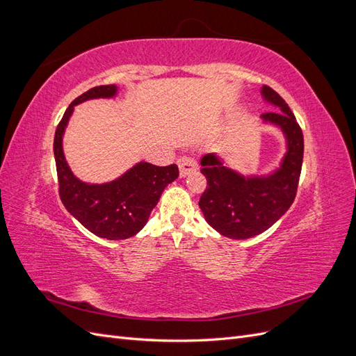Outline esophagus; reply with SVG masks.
<instances>
[{
    "label": "esophagus",
    "instance_id": "1",
    "mask_svg": "<svg viewBox=\"0 0 356 356\" xmlns=\"http://www.w3.org/2000/svg\"><path fill=\"white\" fill-rule=\"evenodd\" d=\"M178 168H179V177L184 178V177L193 174V172L197 170V163L195 159L184 156V157L178 159Z\"/></svg>",
    "mask_w": 356,
    "mask_h": 356
}]
</instances>
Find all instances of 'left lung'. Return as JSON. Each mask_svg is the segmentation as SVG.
Instances as JSON below:
<instances>
[{"label":"left lung","instance_id":"left-lung-1","mask_svg":"<svg viewBox=\"0 0 356 356\" xmlns=\"http://www.w3.org/2000/svg\"><path fill=\"white\" fill-rule=\"evenodd\" d=\"M261 95L266 102L279 108L261 114L263 123L277 126L286 139V153L279 168L267 175L243 177L224 165L215 153L200 160L208 187L199 207L211 227L230 239H250L272 227L293 204L298 187L303 132L288 104L272 88L263 86Z\"/></svg>","mask_w":356,"mask_h":356}]
</instances>
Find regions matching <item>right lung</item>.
<instances>
[{
    "label": "right lung",
    "instance_id": "add662e5",
    "mask_svg": "<svg viewBox=\"0 0 356 356\" xmlns=\"http://www.w3.org/2000/svg\"><path fill=\"white\" fill-rule=\"evenodd\" d=\"M115 95L117 86L106 84L74 99L58 124L53 152L63 207L93 234L108 241H123L144 227L161 193L178 178L179 172L177 165L156 166L139 161L122 177L104 184H89L72 174L63 154L62 138L74 106L89 99L114 98Z\"/></svg>",
    "mask_w": 356,
    "mask_h": 356
}]
</instances>
